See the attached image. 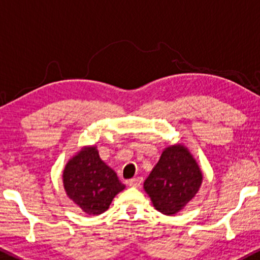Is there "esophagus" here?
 I'll return each instance as SVG.
<instances>
[{"label":"esophagus","instance_id":"1","mask_svg":"<svg viewBox=\"0 0 260 260\" xmlns=\"http://www.w3.org/2000/svg\"><path fill=\"white\" fill-rule=\"evenodd\" d=\"M142 183H143L142 177H134V178H132V180H129V182H128V184L133 188H139L140 186H142Z\"/></svg>","mask_w":260,"mask_h":260}]
</instances>
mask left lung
I'll return each mask as SVG.
<instances>
[{
  "label": "left lung",
  "instance_id": "left-lung-1",
  "mask_svg": "<svg viewBox=\"0 0 260 260\" xmlns=\"http://www.w3.org/2000/svg\"><path fill=\"white\" fill-rule=\"evenodd\" d=\"M203 175L194 157L183 145H171L144 182V189L156 210L174 215L198 193Z\"/></svg>",
  "mask_w": 260,
  "mask_h": 260
}]
</instances>
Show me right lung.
Masks as SVG:
<instances>
[{
	"label": "right lung",
	"mask_w": 260,
	"mask_h": 260,
	"mask_svg": "<svg viewBox=\"0 0 260 260\" xmlns=\"http://www.w3.org/2000/svg\"><path fill=\"white\" fill-rule=\"evenodd\" d=\"M63 186L70 199L89 215L109 209L112 199L124 189L117 175L100 159L95 147L83 148L67 162Z\"/></svg>",
	"instance_id": "add662e5"
}]
</instances>
